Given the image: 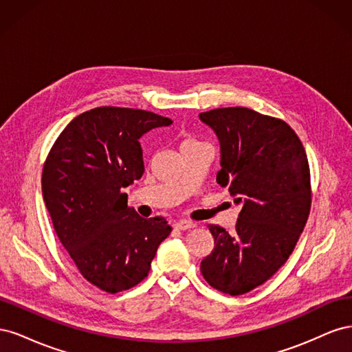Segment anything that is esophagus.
Wrapping results in <instances>:
<instances>
[{
	"instance_id": "esophagus-1",
	"label": "esophagus",
	"mask_w": 352,
	"mask_h": 352,
	"mask_svg": "<svg viewBox=\"0 0 352 352\" xmlns=\"http://www.w3.org/2000/svg\"><path fill=\"white\" fill-rule=\"evenodd\" d=\"M175 229L176 230H186V229H190V228H195V225L192 221H188V220H179L175 223Z\"/></svg>"
}]
</instances>
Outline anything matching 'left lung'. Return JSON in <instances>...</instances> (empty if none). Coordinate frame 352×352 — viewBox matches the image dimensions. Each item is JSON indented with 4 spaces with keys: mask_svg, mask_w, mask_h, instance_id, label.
Instances as JSON below:
<instances>
[{
    "mask_svg": "<svg viewBox=\"0 0 352 352\" xmlns=\"http://www.w3.org/2000/svg\"><path fill=\"white\" fill-rule=\"evenodd\" d=\"M220 142L217 184L241 206L235 232L208 225L214 250L201 261L210 286L242 295L289 258L311 207L310 167L300 138L283 120L245 107L199 114Z\"/></svg>",
    "mask_w": 352,
    "mask_h": 352,
    "instance_id": "obj_1",
    "label": "left lung"
}]
</instances>
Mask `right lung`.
<instances>
[{
  "instance_id": "obj_1",
  "label": "right lung",
  "mask_w": 352,
  "mask_h": 352,
  "mask_svg": "<svg viewBox=\"0 0 352 352\" xmlns=\"http://www.w3.org/2000/svg\"><path fill=\"white\" fill-rule=\"evenodd\" d=\"M172 123L145 110L92 109L65 127L45 160L42 195L57 236L101 291L142 282L172 232L164 217L144 219L127 207L122 192L144 175L141 136Z\"/></svg>"
}]
</instances>
